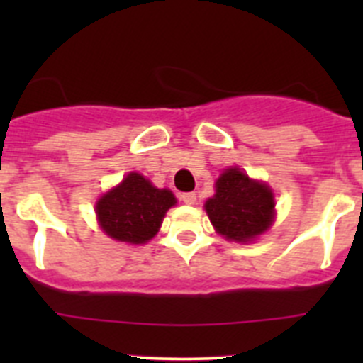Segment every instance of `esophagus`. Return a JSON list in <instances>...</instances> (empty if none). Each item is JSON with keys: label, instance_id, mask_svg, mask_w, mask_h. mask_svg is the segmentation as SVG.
<instances>
[{"label": "esophagus", "instance_id": "obj_1", "mask_svg": "<svg viewBox=\"0 0 363 363\" xmlns=\"http://www.w3.org/2000/svg\"><path fill=\"white\" fill-rule=\"evenodd\" d=\"M182 201H184V203H187V205H194L196 203V194H194V192H184V194H182Z\"/></svg>", "mask_w": 363, "mask_h": 363}]
</instances>
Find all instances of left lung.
Instances as JSON below:
<instances>
[{
    "label": "left lung",
    "instance_id": "1",
    "mask_svg": "<svg viewBox=\"0 0 363 363\" xmlns=\"http://www.w3.org/2000/svg\"><path fill=\"white\" fill-rule=\"evenodd\" d=\"M274 205L267 184L230 167L216 179V194L205 201V211L218 234L230 242L247 243L272 225Z\"/></svg>",
    "mask_w": 363,
    "mask_h": 363
}]
</instances>
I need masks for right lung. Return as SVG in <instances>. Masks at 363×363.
I'll list each match as a JSON object with an SVG mask.
<instances>
[{
	"label": "right lung",
	"mask_w": 363,
	"mask_h": 363,
	"mask_svg": "<svg viewBox=\"0 0 363 363\" xmlns=\"http://www.w3.org/2000/svg\"><path fill=\"white\" fill-rule=\"evenodd\" d=\"M172 205L176 198L169 189H156L140 172H129L120 185L99 198L96 216L112 240L138 245L156 236Z\"/></svg>",
	"instance_id": "1"
}]
</instances>
